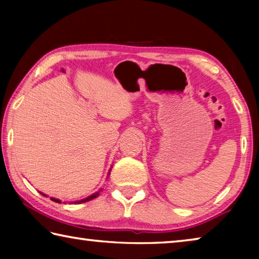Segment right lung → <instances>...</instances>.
Wrapping results in <instances>:
<instances>
[{"instance_id":"1","label":"right lung","mask_w":259,"mask_h":259,"mask_svg":"<svg viewBox=\"0 0 259 259\" xmlns=\"http://www.w3.org/2000/svg\"><path fill=\"white\" fill-rule=\"evenodd\" d=\"M108 175H109V172H108ZM42 195H45L42 193ZM99 195V192H96V193H94L93 195H90V196H88V198H85V199H82V200H80V201H75V202L74 203H83V202H87V201H90V200H94V199H96L97 198V196ZM46 196V195H45ZM51 200L52 201H55V202H58V203H60L61 201L60 200H58V199H55V198H51Z\"/></svg>"}]
</instances>
